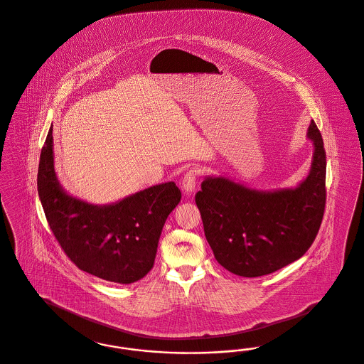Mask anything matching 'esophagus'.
Instances as JSON below:
<instances>
[{
	"mask_svg": "<svg viewBox=\"0 0 364 364\" xmlns=\"http://www.w3.org/2000/svg\"><path fill=\"white\" fill-rule=\"evenodd\" d=\"M199 176H200V169L196 168V166H192V168H189L188 172L183 177V183H181L183 184V191L187 195H191L193 192Z\"/></svg>",
	"mask_w": 364,
	"mask_h": 364,
	"instance_id": "34e87169",
	"label": "esophagus"
}]
</instances>
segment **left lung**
Wrapping results in <instances>:
<instances>
[{"label": "left lung", "instance_id": "obj_1", "mask_svg": "<svg viewBox=\"0 0 364 364\" xmlns=\"http://www.w3.org/2000/svg\"><path fill=\"white\" fill-rule=\"evenodd\" d=\"M314 161L297 188L262 192L225 177H207L195 196L215 259L242 277L274 273L312 246L326 210V157L311 121Z\"/></svg>", "mask_w": 364, "mask_h": 364}]
</instances>
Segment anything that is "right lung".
<instances>
[{"mask_svg":"<svg viewBox=\"0 0 364 364\" xmlns=\"http://www.w3.org/2000/svg\"><path fill=\"white\" fill-rule=\"evenodd\" d=\"M52 127L40 154L38 192L50 231L80 270L117 284H132L154 264L168 215L181 199L173 181L110 205L68 196L53 169Z\"/></svg>","mask_w":364,"mask_h":364,"instance_id":"1","label":"right lung"}]
</instances>
